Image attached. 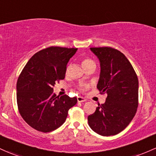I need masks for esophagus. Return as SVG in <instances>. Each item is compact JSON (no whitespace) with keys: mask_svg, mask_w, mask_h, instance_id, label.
Masks as SVG:
<instances>
[{"mask_svg":"<svg viewBox=\"0 0 156 156\" xmlns=\"http://www.w3.org/2000/svg\"><path fill=\"white\" fill-rule=\"evenodd\" d=\"M77 99H78V102H84L87 101L84 98H83L81 96H78L77 97Z\"/></svg>","mask_w":156,"mask_h":156,"instance_id":"esophagus-1","label":"esophagus"}]
</instances>
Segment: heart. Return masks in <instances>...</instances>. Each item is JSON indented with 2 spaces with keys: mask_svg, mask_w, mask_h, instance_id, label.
Listing matches in <instances>:
<instances>
[{
  "mask_svg": "<svg viewBox=\"0 0 156 156\" xmlns=\"http://www.w3.org/2000/svg\"><path fill=\"white\" fill-rule=\"evenodd\" d=\"M81 64H82V66L83 67V69H86V68L88 67V66H91V65H93V64H95V62H94L93 60H92L91 58H83V59L81 60ZM68 73V68L66 69V73ZM87 88V87H83V88H81V90L82 91H84V90H86Z\"/></svg>",
  "mask_w": 156,
  "mask_h": 156,
  "instance_id": "obj_1",
  "label": "heart"
}]
</instances>
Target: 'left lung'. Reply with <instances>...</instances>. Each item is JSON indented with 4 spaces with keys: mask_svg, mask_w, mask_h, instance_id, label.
Returning <instances> with one entry per match:
<instances>
[{
    "mask_svg": "<svg viewBox=\"0 0 156 156\" xmlns=\"http://www.w3.org/2000/svg\"><path fill=\"white\" fill-rule=\"evenodd\" d=\"M101 63V75L97 88L107 94L105 103L98 104L88 116L90 128L103 136H115L129 125L138 106V79L136 71L118 49L92 47Z\"/></svg>",
    "mask_w": 156,
    "mask_h": 156,
    "instance_id": "1",
    "label": "left lung"
}]
</instances>
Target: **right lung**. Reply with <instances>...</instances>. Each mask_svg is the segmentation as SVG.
<instances>
[{"label": "right lung", "mask_w": 156, "mask_h": 156, "mask_svg": "<svg viewBox=\"0 0 156 156\" xmlns=\"http://www.w3.org/2000/svg\"><path fill=\"white\" fill-rule=\"evenodd\" d=\"M77 48L50 47L41 49L25 65L17 81L19 113L31 127L42 133L58 129L64 123L76 97L53 93L55 83L64 80L68 61Z\"/></svg>", "instance_id": "1"}]
</instances>
